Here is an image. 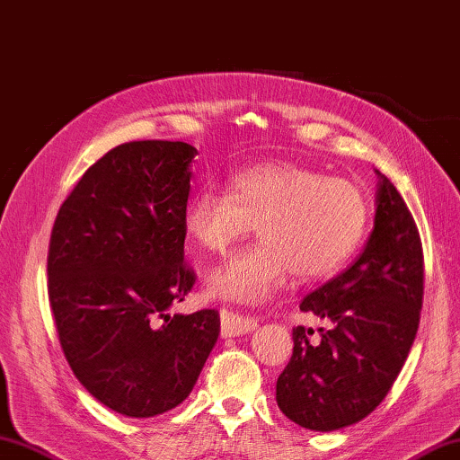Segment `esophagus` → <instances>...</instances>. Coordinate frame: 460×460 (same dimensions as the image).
<instances>
[{
    "label": "esophagus",
    "instance_id": "esophagus-1",
    "mask_svg": "<svg viewBox=\"0 0 460 460\" xmlns=\"http://www.w3.org/2000/svg\"><path fill=\"white\" fill-rule=\"evenodd\" d=\"M220 323H222V337H238L242 333L254 332L258 327L256 317L230 312V309H220Z\"/></svg>",
    "mask_w": 460,
    "mask_h": 460
}]
</instances>
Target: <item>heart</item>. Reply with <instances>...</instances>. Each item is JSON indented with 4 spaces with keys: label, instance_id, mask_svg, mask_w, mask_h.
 I'll use <instances>...</instances> for the list:
<instances>
[{
    "label": "heart",
    "instance_id": "obj_1",
    "mask_svg": "<svg viewBox=\"0 0 460 460\" xmlns=\"http://www.w3.org/2000/svg\"><path fill=\"white\" fill-rule=\"evenodd\" d=\"M369 204L345 178L296 163H261L230 176L226 192L194 194L182 214L184 236L199 252L224 254L258 228L261 242L206 276L214 299L261 304L296 274L322 282L348 261L367 228Z\"/></svg>",
    "mask_w": 460,
    "mask_h": 460
}]
</instances>
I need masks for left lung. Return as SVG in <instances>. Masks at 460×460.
Segmentation results:
<instances>
[{"label":"left lung","instance_id":"obj_1","mask_svg":"<svg viewBox=\"0 0 460 460\" xmlns=\"http://www.w3.org/2000/svg\"><path fill=\"white\" fill-rule=\"evenodd\" d=\"M375 226L353 264L299 304L327 323L294 327V353L276 383L282 413L299 427L359 423L387 397L415 341L425 260L413 214L379 172Z\"/></svg>","mask_w":460,"mask_h":460}]
</instances>
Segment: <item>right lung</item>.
<instances>
[{
  "instance_id": "1",
  "label": "right lung",
  "mask_w": 460,
  "mask_h": 460,
  "mask_svg": "<svg viewBox=\"0 0 460 460\" xmlns=\"http://www.w3.org/2000/svg\"><path fill=\"white\" fill-rule=\"evenodd\" d=\"M196 155L181 140L111 148L51 230L47 294L65 359L93 397L127 417L181 405L220 333L217 309L168 314L196 282L182 230Z\"/></svg>"
}]
</instances>
